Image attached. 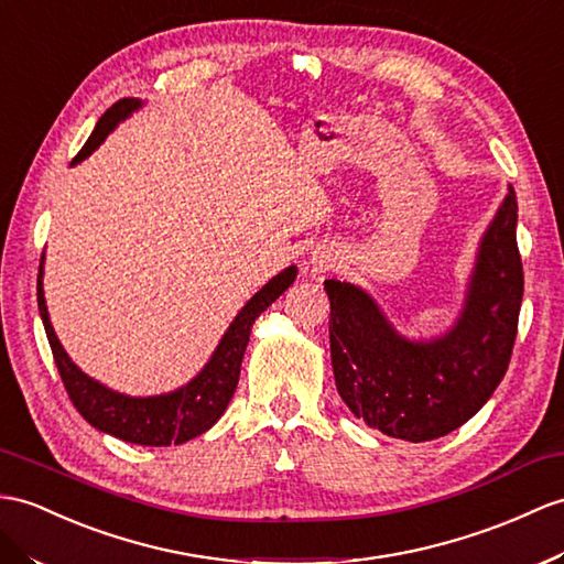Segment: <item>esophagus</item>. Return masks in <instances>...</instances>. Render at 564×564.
Instances as JSON below:
<instances>
[{
    "label": "esophagus",
    "mask_w": 564,
    "mask_h": 564,
    "mask_svg": "<svg viewBox=\"0 0 564 564\" xmlns=\"http://www.w3.org/2000/svg\"><path fill=\"white\" fill-rule=\"evenodd\" d=\"M335 256H329V253H325V251H313V256H311V268L315 270V272H325V270H329V268H335Z\"/></svg>",
    "instance_id": "1"
}]
</instances>
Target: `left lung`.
<instances>
[{
	"label": "left lung",
	"mask_w": 564,
	"mask_h": 564,
	"mask_svg": "<svg viewBox=\"0 0 564 564\" xmlns=\"http://www.w3.org/2000/svg\"><path fill=\"white\" fill-rule=\"evenodd\" d=\"M335 386L356 419L409 443L459 429L496 392L517 337L524 270L510 186L478 246L457 323L443 337L411 341L359 286L325 280Z\"/></svg>",
	"instance_id": "obj_1"
}]
</instances>
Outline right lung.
<instances>
[{
  "mask_svg": "<svg viewBox=\"0 0 564 564\" xmlns=\"http://www.w3.org/2000/svg\"><path fill=\"white\" fill-rule=\"evenodd\" d=\"M141 105L143 102L135 98H123L109 107L72 164L86 160L93 150L107 139V133L112 131L121 119H127L131 112H135ZM43 260H40L37 272V308L50 339L54 364H57L62 382L68 392V400L74 402L78 414L98 431L115 435L119 441L150 447L182 445L191 441V437L213 429L217 419L225 414L231 397H235L241 373V359L246 345H249L256 318L274 299H280L284 290H290V284L296 280V268L290 265L282 270L278 278H272L258 294H253L249 304H246L237 318L231 321L225 337L219 339L210 361L205 364L200 373L191 382H186L184 388L158 397H129L115 390H107L98 380L88 378L84 370L68 359V354L59 345V339L54 335V327L50 323L43 292Z\"/></svg>",
  "mask_w": 564,
  "mask_h": 564,
  "instance_id": "1",
  "label": "right lung"
}]
</instances>
